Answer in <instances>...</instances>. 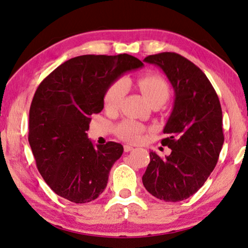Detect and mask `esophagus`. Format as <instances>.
<instances>
[{
	"label": "esophagus",
	"mask_w": 248,
	"mask_h": 248,
	"mask_svg": "<svg viewBox=\"0 0 248 248\" xmlns=\"http://www.w3.org/2000/svg\"><path fill=\"white\" fill-rule=\"evenodd\" d=\"M124 152H129V151H132L133 148L131 147V145L124 144Z\"/></svg>",
	"instance_id": "esophagus-1"
}]
</instances>
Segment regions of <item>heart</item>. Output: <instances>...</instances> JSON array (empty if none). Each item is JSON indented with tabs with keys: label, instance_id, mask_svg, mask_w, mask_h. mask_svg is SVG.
<instances>
[{
	"label": "heart",
	"instance_id": "heart-1",
	"mask_svg": "<svg viewBox=\"0 0 248 248\" xmlns=\"http://www.w3.org/2000/svg\"><path fill=\"white\" fill-rule=\"evenodd\" d=\"M139 88L149 103L153 105H163L170 96V88L163 78L156 75H144L138 80ZM128 90V82L124 78L117 79L109 86L105 95V107L110 111L120 107ZM147 130L143 124L133 120H124L118 125L116 132L119 138L128 142H137L141 135Z\"/></svg>",
	"mask_w": 248,
	"mask_h": 248
}]
</instances>
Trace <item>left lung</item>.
Listing matches in <instances>:
<instances>
[{
  "label": "left lung",
  "mask_w": 248,
  "mask_h": 248,
  "mask_svg": "<svg viewBox=\"0 0 248 248\" xmlns=\"http://www.w3.org/2000/svg\"><path fill=\"white\" fill-rule=\"evenodd\" d=\"M162 69L174 89V105L161 141L171 153L161 158L150 151L142 176L149 193L166 202L183 201L205 183L224 143L218 97L201 69L176 53H160L144 61Z\"/></svg>",
  "instance_id": "obj_1"
}]
</instances>
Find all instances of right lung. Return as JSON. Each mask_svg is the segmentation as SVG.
<instances>
[{"instance_id": "1", "label": "right lung", "mask_w": 248, "mask_h": 248, "mask_svg": "<svg viewBox=\"0 0 248 248\" xmlns=\"http://www.w3.org/2000/svg\"><path fill=\"white\" fill-rule=\"evenodd\" d=\"M143 66L128 54L82 55L53 70L35 92L30 108L29 142L39 173L57 195L74 203L96 200L124 147L96 144L86 131L104 108L109 86Z\"/></svg>"}]
</instances>
